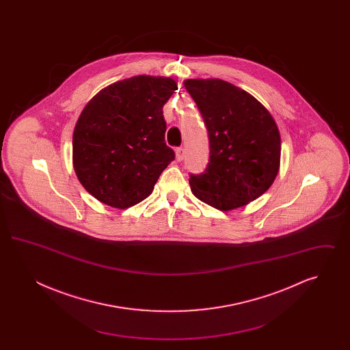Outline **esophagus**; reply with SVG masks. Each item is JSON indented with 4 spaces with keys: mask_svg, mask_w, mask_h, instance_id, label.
I'll list each match as a JSON object with an SVG mask.
<instances>
[{
    "mask_svg": "<svg viewBox=\"0 0 350 350\" xmlns=\"http://www.w3.org/2000/svg\"><path fill=\"white\" fill-rule=\"evenodd\" d=\"M176 157H177L178 161H183V157H185V150H183V147L176 148Z\"/></svg>",
    "mask_w": 350,
    "mask_h": 350,
    "instance_id": "1",
    "label": "esophagus"
}]
</instances>
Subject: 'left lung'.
<instances>
[{
  "label": "left lung",
  "mask_w": 350,
  "mask_h": 350,
  "mask_svg": "<svg viewBox=\"0 0 350 350\" xmlns=\"http://www.w3.org/2000/svg\"><path fill=\"white\" fill-rule=\"evenodd\" d=\"M208 131L210 159L189 183L198 200L228 211L262 196L274 183L281 136L267 109L245 90L219 80H186Z\"/></svg>",
  "instance_id": "1"
}]
</instances>
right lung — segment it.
Listing matches in <instances>:
<instances>
[{
	"instance_id": "right-lung-1",
	"label": "right lung",
	"mask_w": 350,
	"mask_h": 350,
	"mask_svg": "<svg viewBox=\"0 0 350 350\" xmlns=\"http://www.w3.org/2000/svg\"><path fill=\"white\" fill-rule=\"evenodd\" d=\"M169 77L135 76L109 85L83 107L73 133V167L88 193L116 208L146 200L174 160L163 107Z\"/></svg>"
}]
</instances>
